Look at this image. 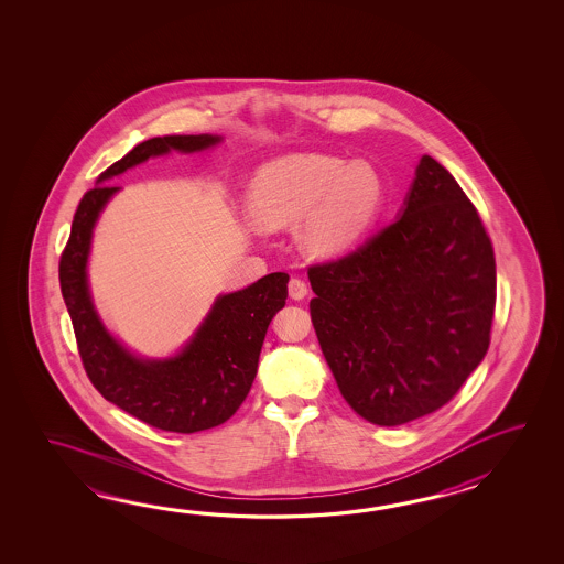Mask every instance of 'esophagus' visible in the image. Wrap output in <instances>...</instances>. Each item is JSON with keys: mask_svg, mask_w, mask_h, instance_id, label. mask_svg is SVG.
Returning <instances> with one entry per match:
<instances>
[{"mask_svg": "<svg viewBox=\"0 0 564 564\" xmlns=\"http://www.w3.org/2000/svg\"><path fill=\"white\" fill-rule=\"evenodd\" d=\"M288 294H290V299L302 300L308 294V286H306L304 280H300V278H290V282H288Z\"/></svg>", "mask_w": 564, "mask_h": 564, "instance_id": "34e87169", "label": "esophagus"}]
</instances>
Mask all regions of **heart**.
<instances>
[{"label":"heart","instance_id":"heart-1","mask_svg":"<svg viewBox=\"0 0 564 564\" xmlns=\"http://www.w3.org/2000/svg\"><path fill=\"white\" fill-rule=\"evenodd\" d=\"M383 181L367 163L300 153L270 163L252 181L248 209L256 226L284 228L300 221V240L318 256L350 248L383 204Z\"/></svg>","mask_w":564,"mask_h":564}]
</instances>
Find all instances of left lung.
I'll use <instances>...</instances> for the list:
<instances>
[{"instance_id": "8db88e82", "label": "left lung", "mask_w": 564, "mask_h": 564, "mask_svg": "<svg viewBox=\"0 0 564 564\" xmlns=\"http://www.w3.org/2000/svg\"><path fill=\"white\" fill-rule=\"evenodd\" d=\"M311 316L340 395L395 427L449 403L490 347L496 260L478 209L421 156L403 216L308 268Z\"/></svg>"}]
</instances>
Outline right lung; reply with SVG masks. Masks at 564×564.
<instances>
[{"label":"right lung","instance_id":"obj_1","mask_svg":"<svg viewBox=\"0 0 564 564\" xmlns=\"http://www.w3.org/2000/svg\"><path fill=\"white\" fill-rule=\"evenodd\" d=\"M219 141L214 134H169L137 144L85 193L61 258L62 296L90 383L107 401L163 432L212 430L240 409L256 379L268 324L286 304L288 274L274 272L219 296L177 357L144 360L108 335L96 314L86 282L90 238L100 212L119 192L105 185L107 180L171 149L193 153Z\"/></svg>","mask_w":564,"mask_h":564}]
</instances>
